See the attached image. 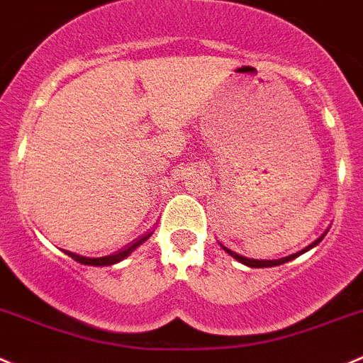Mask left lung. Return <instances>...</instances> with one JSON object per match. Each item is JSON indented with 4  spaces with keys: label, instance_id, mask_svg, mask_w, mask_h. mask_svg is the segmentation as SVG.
<instances>
[{
    "label": "left lung",
    "instance_id": "8db88e82",
    "mask_svg": "<svg viewBox=\"0 0 363 363\" xmlns=\"http://www.w3.org/2000/svg\"><path fill=\"white\" fill-rule=\"evenodd\" d=\"M324 235H326V231H324L323 235H320L319 239L315 240V242H312V244H310V246H306L305 250H303V251H299V253H294V255H289V257H283V258H279V260H255V258H247V257H242V255L235 253V251L228 250V247H226V246H223V244H220V247H223V250L226 251V253L230 255V257H233V258H235L237 262H240V264L247 265V267H274V265H281V264H285V262H291V260H294L296 257H299V255L306 253V251H308V250H312V247H315L317 244H319L320 240L324 239Z\"/></svg>",
    "mask_w": 363,
    "mask_h": 363
}]
</instances>
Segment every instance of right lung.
<instances>
[{
    "mask_svg": "<svg viewBox=\"0 0 363 363\" xmlns=\"http://www.w3.org/2000/svg\"><path fill=\"white\" fill-rule=\"evenodd\" d=\"M151 233H153V231H147L146 235H143V237H140V239L133 240V242H130V244H128V246H124L123 250L116 251V253H112V255H106V257L89 258V257H82V255L71 253V251H64V253H65V255H69V257H71L72 260L80 262V264H85V265H99V267H101V265H112V264H117V262L124 260V258H126L128 255L132 253L133 250H137V247H139L140 244L144 242V240L150 239Z\"/></svg>",
    "mask_w": 363,
    "mask_h": 363,
    "instance_id": "1",
    "label": "right lung"
}]
</instances>
